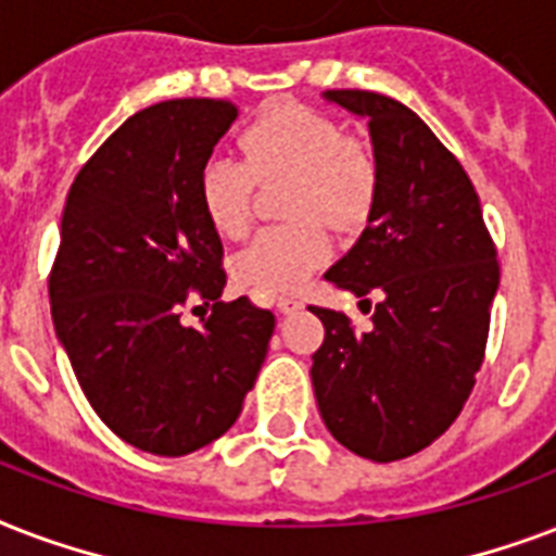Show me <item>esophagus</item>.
Wrapping results in <instances>:
<instances>
[{"label":"esophagus","mask_w":556,"mask_h":556,"mask_svg":"<svg viewBox=\"0 0 556 556\" xmlns=\"http://www.w3.org/2000/svg\"><path fill=\"white\" fill-rule=\"evenodd\" d=\"M275 307H278V313H281V316H290V313L301 309V301L299 299H278V304H275Z\"/></svg>","instance_id":"obj_1"}]
</instances>
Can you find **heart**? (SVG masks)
Instances as JSON below:
<instances>
[{
	"mask_svg": "<svg viewBox=\"0 0 556 556\" xmlns=\"http://www.w3.org/2000/svg\"><path fill=\"white\" fill-rule=\"evenodd\" d=\"M243 162L211 156L197 176V197L208 226L223 238H240L249 226L252 182L290 176V226L257 231L231 261L238 287L261 299L295 292L333 243L321 218L333 229L354 231L371 217L380 193V167L365 144L345 139L339 124L316 110L283 103L266 110L240 132Z\"/></svg>",
	"mask_w": 556,
	"mask_h": 556,
	"instance_id": "1",
	"label": "heart"
}]
</instances>
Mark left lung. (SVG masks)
I'll return each mask as SVG.
<instances>
[{
    "label": "left lung",
    "instance_id": "left-lung-1",
    "mask_svg": "<svg viewBox=\"0 0 556 556\" xmlns=\"http://www.w3.org/2000/svg\"><path fill=\"white\" fill-rule=\"evenodd\" d=\"M321 98L368 124L380 167L368 226L325 278L380 301L368 333L313 307L325 342L309 380L330 434L389 464L441 438L470 397L498 290L496 249L470 176L406 103L363 89Z\"/></svg>",
    "mask_w": 556,
    "mask_h": 556
}]
</instances>
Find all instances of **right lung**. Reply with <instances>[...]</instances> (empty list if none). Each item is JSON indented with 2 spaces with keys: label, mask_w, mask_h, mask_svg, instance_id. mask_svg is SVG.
<instances>
[{
  "label": "right lung",
  "mask_w": 556,
  "mask_h": 556,
  "mask_svg": "<svg viewBox=\"0 0 556 556\" xmlns=\"http://www.w3.org/2000/svg\"><path fill=\"white\" fill-rule=\"evenodd\" d=\"M238 106L176 98L141 110L103 141L66 197L49 299L54 333L103 424L144 453L179 458L238 420L275 316L223 304V243L197 176ZM214 300L185 328L187 290Z\"/></svg>",
  "instance_id": "obj_1"
}]
</instances>
